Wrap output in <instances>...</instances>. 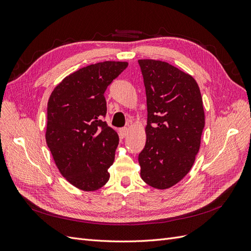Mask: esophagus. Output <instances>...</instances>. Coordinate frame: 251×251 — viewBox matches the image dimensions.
I'll return each mask as SVG.
<instances>
[{
    "label": "esophagus",
    "mask_w": 251,
    "mask_h": 251,
    "mask_svg": "<svg viewBox=\"0 0 251 251\" xmlns=\"http://www.w3.org/2000/svg\"><path fill=\"white\" fill-rule=\"evenodd\" d=\"M127 127H123V128H119V134H120V137L121 138H125L126 134H127Z\"/></svg>",
    "instance_id": "34e87169"
}]
</instances>
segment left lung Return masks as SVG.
<instances>
[{
    "label": "left lung",
    "mask_w": 251,
    "mask_h": 251,
    "mask_svg": "<svg viewBox=\"0 0 251 251\" xmlns=\"http://www.w3.org/2000/svg\"><path fill=\"white\" fill-rule=\"evenodd\" d=\"M147 94V142L138 156L140 176L170 188L191 171L205 125L202 96L191 75L169 63L138 60Z\"/></svg>",
    "instance_id": "8db88e82"
}]
</instances>
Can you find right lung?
I'll list each match as a JSON object with an SVG mask.
<instances>
[{
  "label": "right lung",
  "instance_id": "1",
  "mask_svg": "<svg viewBox=\"0 0 251 251\" xmlns=\"http://www.w3.org/2000/svg\"><path fill=\"white\" fill-rule=\"evenodd\" d=\"M126 67V62L83 67L65 77L50 95L47 146L60 174L81 191H97L110 178L108 169L119 138L101 120L107 114L104 91Z\"/></svg>",
  "mask_w": 251,
  "mask_h": 251
}]
</instances>
